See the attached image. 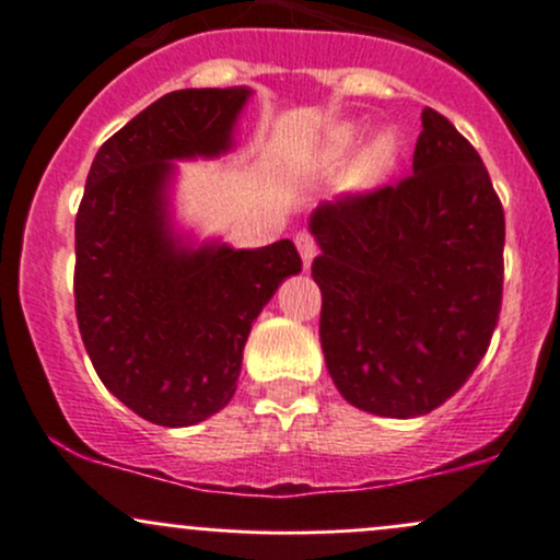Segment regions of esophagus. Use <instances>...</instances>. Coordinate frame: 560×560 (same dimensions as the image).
I'll return each mask as SVG.
<instances>
[{
	"instance_id": "esophagus-1",
	"label": "esophagus",
	"mask_w": 560,
	"mask_h": 560,
	"mask_svg": "<svg viewBox=\"0 0 560 560\" xmlns=\"http://www.w3.org/2000/svg\"><path fill=\"white\" fill-rule=\"evenodd\" d=\"M295 246H298V252H301L303 268H312V262L316 257V241L308 233H298L295 235Z\"/></svg>"
}]
</instances>
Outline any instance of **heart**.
Here are the masks:
<instances>
[{
  "mask_svg": "<svg viewBox=\"0 0 560 560\" xmlns=\"http://www.w3.org/2000/svg\"><path fill=\"white\" fill-rule=\"evenodd\" d=\"M360 138H363V129L358 124H341L332 132H327V138L322 140V145L316 149L314 162L319 167H332L338 162L347 160L354 149H358ZM400 160V138L395 129H385V132L376 135L363 151L352 160V165L347 167L341 175V191L347 195H369V191L380 189L382 184L389 178V173L395 171Z\"/></svg>",
  "mask_w": 560,
  "mask_h": 560,
  "instance_id": "1",
  "label": "heart"
}]
</instances>
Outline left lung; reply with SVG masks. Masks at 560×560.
Instances as JSON below:
<instances>
[{
    "label": "left lung",
    "instance_id": "left-lung-1",
    "mask_svg": "<svg viewBox=\"0 0 560 560\" xmlns=\"http://www.w3.org/2000/svg\"><path fill=\"white\" fill-rule=\"evenodd\" d=\"M319 341L338 393L409 420L442 406L488 352L504 284V211L474 145L425 107L411 175L322 202Z\"/></svg>",
    "mask_w": 560,
    "mask_h": 560
}]
</instances>
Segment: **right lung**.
Listing matches in <instances>:
<instances>
[{
  "label": "right lung",
  "mask_w": 560,
  "mask_h": 560,
  "mask_svg": "<svg viewBox=\"0 0 560 560\" xmlns=\"http://www.w3.org/2000/svg\"><path fill=\"white\" fill-rule=\"evenodd\" d=\"M252 94L180 89L151 103L97 151L78 208L83 347L103 385L154 425H197L230 404L254 319L303 268L287 238L233 248L173 219L175 162L230 154Z\"/></svg>",
  "instance_id": "add662e5"
}]
</instances>
